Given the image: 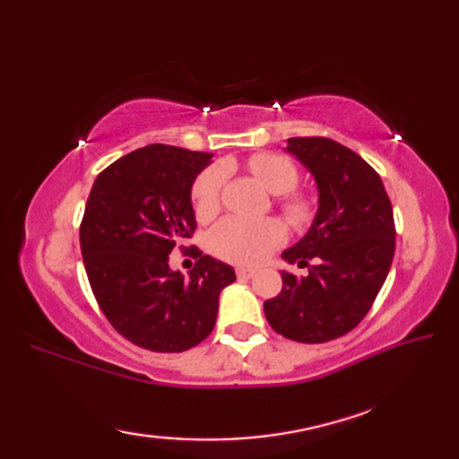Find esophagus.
I'll use <instances>...</instances> for the list:
<instances>
[{"mask_svg":"<svg viewBox=\"0 0 459 459\" xmlns=\"http://www.w3.org/2000/svg\"><path fill=\"white\" fill-rule=\"evenodd\" d=\"M255 274H256L255 268H237V276L240 280H248V278H252Z\"/></svg>","mask_w":459,"mask_h":459,"instance_id":"obj_1","label":"esophagus"}]
</instances>
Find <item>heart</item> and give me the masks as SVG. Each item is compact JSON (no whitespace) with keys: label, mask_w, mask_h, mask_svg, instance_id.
I'll list each match as a JSON object with an SVG mask.
<instances>
[{"label":"heart","mask_w":459,"mask_h":459,"mask_svg":"<svg viewBox=\"0 0 459 459\" xmlns=\"http://www.w3.org/2000/svg\"><path fill=\"white\" fill-rule=\"evenodd\" d=\"M250 171L274 195H284L281 211L294 224H307L316 214V203L301 193H291L299 173L294 163L278 153H258L248 163ZM229 171L224 165H212L199 175L193 187L195 214L209 219L221 209ZM211 248L222 260L235 264H258L286 240V229L276 219L229 217L211 230Z\"/></svg>","instance_id":"obj_1"}]
</instances>
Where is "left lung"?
Masks as SVG:
<instances>
[{
    "label": "left lung",
    "mask_w": 459,
    "mask_h": 459,
    "mask_svg": "<svg viewBox=\"0 0 459 459\" xmlns=\"http://www.w3.org/2000/svg\"><path fill=\"white\" fill-rule=\"evenodd\" d=\"M286 152L314 175L317 212L281 252L288 264L307 266V276L281 270V291L264 301V314L280 335L325 343L355 329L385 284L394 256L393 207L378 173L339 142L290 138Z\"/></svg>",
    "instance_id": "1"
}]
</instances>
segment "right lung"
I'll list each match as a JSON object with an SVG mask.
<instances>
[{
  "label": "right lung",
  "mask_w": 459,
  "mask_h": 459,
  "mask_svg": "<svg viewBox=\"0 0 459 459\" xmlns=\"http://www.w3.org/2000/svg\"><path fill=\"white\" fill-rule=\"evenodd\" d=\"M212 153L152 143L96 178L81 224V250L94 298L134 345L181 353L207 339L232 266L201 255L185 278L169 255L197 221L191 189Z\"/></svg>",
  "instance_id": "obj_1"
}]
</instances>
